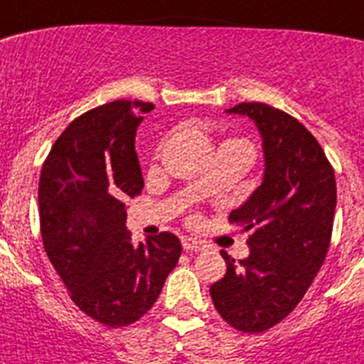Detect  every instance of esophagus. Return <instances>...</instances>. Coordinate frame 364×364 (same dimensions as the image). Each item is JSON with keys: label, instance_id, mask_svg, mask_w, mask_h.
<instances>
[{"label": "esophagus", "instance_id": "obj_1", "mask_svg": "<svg viewBox=\"0 0 364 364\" xmlns=\"http://www.w3.org/2000/svg\"><path fill=\"white\" fill-rule=\"evenodd\" d=\"M181 242H183V248L187 250V252H203V250L207 248L205 242H201V240L198 239H192V237H185Z\"/></svg>", "mask_w": 364, "mask_h": 364}]
</instances>
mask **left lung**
Masks as SVG:
<instances>
[{"label": "left lung", "mask_w": 364, "mask_h": 364, "mask_svg": "<svg viewBox=\"0 0 364 364\" xmlns=\"http://www.w3.org/2000/svg\"><path fill=\"white\" fill-rule=\"evenodd\" d=\"M229 114L257 125L264 154L262 183L229 220L252 229L250 255L210 285L220 316L242 333H261L301 301L329 248L337 207L335 172L305 125L267 103H239Z\"/></svg>", "instance_id": "1"}]
</instances>
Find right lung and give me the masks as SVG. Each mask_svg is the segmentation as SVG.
Returning a JSON list of instances; mask_svg holds the SVG:
<instances>
[{"mask_svg":"<svg viewBox=\"0 0 364 364\" xmlns=\"http://www.w3.org/2000/svg\"><path fill=\"white\" fill-rule=\"evenodd\" d=\"M154 103L116 102L85 112L55 140L38 183L44 250L73 304L109 328L144 316L181 255L176 235L133 244L127 198L144 188L136 127Z\"/></svg>","mask_w":364,"mask_h":364,"instance_id":"1","label":"right lung"}]
</instances>
